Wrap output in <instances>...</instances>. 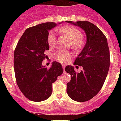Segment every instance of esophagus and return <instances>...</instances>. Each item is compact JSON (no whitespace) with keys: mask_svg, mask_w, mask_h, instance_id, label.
<instances>
[{"mask_svg":"<svg viewBox=\"0 0 121 121\" xmlns=\"http://www.w3.org/2000/svg\"><path fill=\"white\" fill-rule=\"evenodd\" d=\"M62 66H63V70L65 71V65H62Z\"/></svg>","mask_w":121,"mask_h":121,"instance_id":"1","label":"esophagus"}]
</instances>
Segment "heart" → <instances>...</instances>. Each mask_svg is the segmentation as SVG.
I'll use <instances>...</instances> for the list:
<instances>
[{
    "label": "heart",
    "mask_w": 121,
    "mask_h": 121,
    "mask_svg": "<svg viewBox=\"0 0 121 121\" xmlns=\"http://www.w3.org/2000/svg\"><path fill=\"white\" fill-rule=\"evenodd\" d=\"M57 30L65 35L71 42V47L75 50L81 49L83 46V39L82 31L78 28L73 26H65L63 27H58ZM56 35L53 31L49 33L48 36V43L51 48L54 47L56 44ZM55 59L61 63H65L72 58L71 53L68 51L59 50L56 51L55 55Z\"/></svg>",
    "instance_id": "obj_1"
}]
</instances>
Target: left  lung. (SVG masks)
<instances>
[{"label": "left lung", "mask_w": 121, "mask_h": 121, "mask_svg": "<svg viewBox=\"0 0 121 121\" xmlns=\"http://www.w3.org/2000/svg\"><path fill=\"white\" fill-rule=\"evenodd\" d=\"M66 22L81 27L86 33V44L74 63L82 66L83 70L77 73L71 65L65 68L71 75V80L66 84L68 95L75 101L86 102L99 93L109 72L111 60L107 38L90 22Z\"/></svg>", "instance_id": "left-lung-1"}]
</instances>
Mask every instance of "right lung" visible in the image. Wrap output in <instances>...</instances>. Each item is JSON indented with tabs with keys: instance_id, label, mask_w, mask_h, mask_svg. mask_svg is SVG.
I'll use <instances>...</instances> for the list:
<instances>
[{
	"instance_id": "right-lung-1",
	"label": "right lung",
	"mask_w": 121,
	"mask_h": 121,
	"mask_svg": "<svg viewBox=\"0 0 121 121\" xmlns=\"http://www.w3.org/2000/svg\"><path fill=\"white\" fill-rule=\"evenodd\" d=\"M56 25L55 22H45L27 28L14 51L16 82L24 95L32 101L48 99L52 94V83L63 72L61 65L56 61H53L49 69L42 65L47 57L44 53L49 49V31Z\"/></svg>"
}]
</instances>
